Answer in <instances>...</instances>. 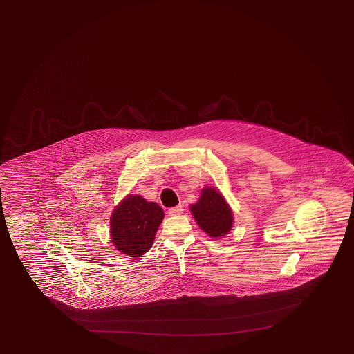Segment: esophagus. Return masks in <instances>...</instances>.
<instances>
[{"instance_id": "34e87169", "label": "esophagus", "mask_w": 354, "mask_h": 354, "mask_svg": "<svg viewBox=\"0 0 354 354\" xmlns=\"http://www.w3.org/2000/svg\"><path fill=\"white\" fill-rule=\"evenodd\" d=\"M182 212H183V207H182V205H178V206H176V207L169 209V210H168V215H169V216H178Z\"/></svg>"}]
</instances>
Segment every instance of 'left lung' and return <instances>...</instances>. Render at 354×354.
Listing matches in <instances>:
<instances>
[{"label":"left lung","instance_id":"obj_1","mask_svg":"<svg viewBox=\"0 0 354 354\" xmlns=\"http://www.w3.org/2000/svg\"><path fill=\"white\" fill-rule=\"evenodd\" d=\"M191 212L203 232L212 238L225 235L233 226V212L214 188L203 189L197 203L191 205Z\"/></svg>","mask_w":354,"mask_h":354}]
</instances>
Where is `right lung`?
I'll return each mask as SVG.
<instances>
[{
  "label": "right lung",
  "mask_w": 354,
  "mask_h": 354,
  "mask_svg": "<svg viewBox=\"0 0 354 354\" xmlns=\"http://www.w3.org/2000/svg\"><path fill=\"white\" fill-rule=\"evenodd\" d=\"M165 212L158 203H147L142 196H129L113 211L111 239L118 250L130 257L147 253L156 238Z\"/></svg>",
  "instance_id": "right-lung-1"
}]
</instances>
